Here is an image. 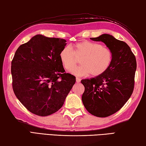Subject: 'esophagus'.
I'll list each match as a JSON object with an SVG mask.
<instances>
[{
	"instance_id": "obj_1",
	"label": "esophagus",
	"mask_w": 146,
	"mask_h": 146,
	"mask_svg": "<svg viewBox=\"0 0 146 146\" xmlns=\"http://www.w3.org/2000/svg\"><path fill=\"white\" fill-rule=\"evenodd\" d=\"M76 82H77V83H79L80 82V78L76 77Z\"/></svg>"
}]
</instances>
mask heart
I'll use <instances>...</instances> for the list:
<instances>
[{
    "label": "heart",
    "mask_w": 146,
    "mask_h": 146,
    "mask_svg": "<svg viewBox=\"0 0 146 146\" xmlns=\"http://www.w3.org/2000/svg\"><path fill=\"white\" fill-rule=\"evenodd\" d=\"M62 49L59 57L64 68L70 71L76 63V58H81L80 66L73 68L71 73L82 76L91 74L97 76L105 73L113 61L112 51L102 44L89 40H82Z\"/></svg>",
    "instance_id": "heart-1"
}]
</instances>
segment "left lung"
Here are the masks:
<instances>
[{"mask_svg":"<svg viewBox=\"0 0 146 146\" xmlns=\"http://www.w3.org/2000/svg\"><path fill=\"white\" fill-rule=\"evenodd\" d=\"M91 39L104 43L112 51L113 61L102 75L81 80L85 88L82 100L91 115L107 117L120 110L131 96L137 61L129 46L112 35L102 34Z\"/></svg>","mask_w":146,"mask_h":146,"instance_id":"obj_1","label":"left lung"}]
</instances>
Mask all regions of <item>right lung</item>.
I'll return each instance as SVG.
<instances>
[{
  "label": "right lung",
  "mask_w": 146,
  "mask_h": 146,
  "mask_svg": "<svg viewBox=\"0 0 146 146\" xmlns=\"http://www.w3.org/2000/svg\"><path fill=\"white\" fill-rule=\"evenodd\" d=\"M66 42L36 35L15 53L11 69L14 93L35 115L46 117L60 110L76 82L75 76L64 72L59 57Z\"/></svg>",
  "instance_id": "right-lung-1"
}]
</instances>
